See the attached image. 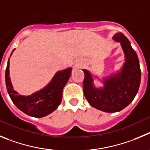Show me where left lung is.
Instances as JSON below:
<instances>
[{
  "label": "left lung",
  "instance_id": "8db88e82",
  "mask_svg": "<svg viewBox=\"0 0 150 150\" xmlns=\"http://www.w3.org/2000/svg\"><path fill=\"white\" fill-rule=\"evenodd\" d=\"M113 39L120 42L125 54V62L120 72L105 78L103 88H96L92 75L86 69L83 70L85 98L91 106L108 113L120 111L133 101L139 90L141 78L138 57L129 40L122 33H117Z\"/></svg>",
  "mask_w": 150,
  "mask_h": 150
}]
</instances>
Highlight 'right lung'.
I'll return each instance as SVG.
<instances>
[{
    "label": "right lung",
    "instance_id": "add662e5",
    "mask_svg": "<svg viewBox=\"0 0 150 150\" xmlns=\"http://www.w3.org/2000/svg\"><path fill=\"white\" fill-rule=\"evenodd\" d=\"M9 62L8 60L5 73L6 90L11 100L19 110L33 117H45L56 110L61 102L63 87L71 75L72 69L68 68L57 72L52 81L45 88L34 93L31 96H25L18 95V93L13 90L9 77Z\"/></svg>",
    "mask_w": 150,
    "mask_h": 150
}]
</instances>
